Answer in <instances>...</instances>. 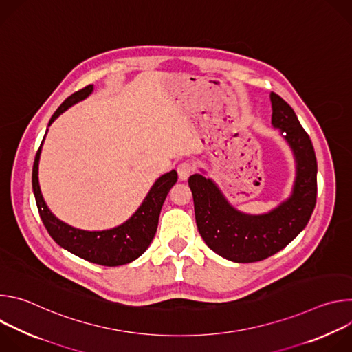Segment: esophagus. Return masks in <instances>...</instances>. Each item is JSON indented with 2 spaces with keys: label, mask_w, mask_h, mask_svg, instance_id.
<instances>
[{
  "label": "esophagus",
  "mask_w": 352,
  "mask_h": 352,
  "mask_svg": "<svg viewBox=\"0 0 352 352\" xmlns=\"http://www.w3.org/2000/svg\"><path fill=\"white\" fill-rule=\"evenodd\" d=\"M177 171H178L179 178H181L182 181H185V179H188V177L195 171V164H193L192 162H188V160H186V162H182V163L178 164Z\"/></svg>",
  "instance_id": "obj_1"
}]
</instances>
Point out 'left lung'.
<instances>
[{
  "label": "left lung",
  "instance_id": "obj_1",
  "mask_svg": "<svg viewBox=\"0 0 352 352\" xmlns=\"http://www.w3.org/2000/svg\"><path fill=\"white\" fill-rule=\"evenodd\" d=\"M270 100L272 124L284 133L296 160L292 195L285 202L267 214L249 216L235 210L212 179L202 174L188 179L199 234L217 255L238 263L277 254L307 227L316 205L318 163L312 140L285 100L276 93Z\"/></svg>",
  "mask_w": 352,
  "mask_h": 352
}]
</instances>
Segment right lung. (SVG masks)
<instances>
[{
  "mask_svg": "<svg viewBox=\"0 0 352 352\" xmlns=\"http://www.w3.org/2000/svg\"><path fill=\"white\" fill-rule=\"evenodd\" d=\"M91 91H93V85H87L83 89L71 94L53 114L52 120L48 122V126L56 121V118H58V116H61L65 110H68L75 103L80 102V100L86 98ZM43 140H41V144H43ZM41 144L34 157L32 185H33L38 214L41 217V221L45 230L48 231L50 235H52V238L60 246L69 250L71 254L96 265L121 266L138 259L155 238L163 204L171 186L178 179L177 171L173 170L162 175L155 182V185L152 186V189H150L147 196L144 197L142 206L122 226L116 227L113 230H107V231H83V230L74 228L63 223L61 220H58L52 212L48 210L44 202L40 185H38V177H37Z\"/></svg>",
  "mask_w": 352,
  "mask_h": 352,
  "instance_id": "right-lung-1",
  "label": "right lung"
}]
</instances>
